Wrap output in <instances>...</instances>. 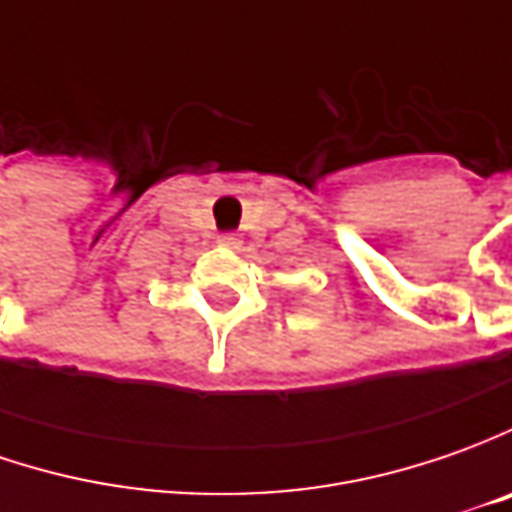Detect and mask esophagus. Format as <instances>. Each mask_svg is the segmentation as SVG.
I'll return each instance as SVG.
<instances>
[{
	"instance_id": "esophagus-1",
	"label": "esophagus",
	"mask_w": 512,
	"mask_h": 512,
	"mask_svg": "<svg viewBox=\"0 0 512 512\" xmlns=\"http://www.w3.org/2000/svg\"><path fill=\"white\" fill-rule=\"evenodd\" d=\"M218 243H221L223 249H240L243 240H240L238 235H232V232H226V235H218Z\"/></svg>"
}]
</instances>
